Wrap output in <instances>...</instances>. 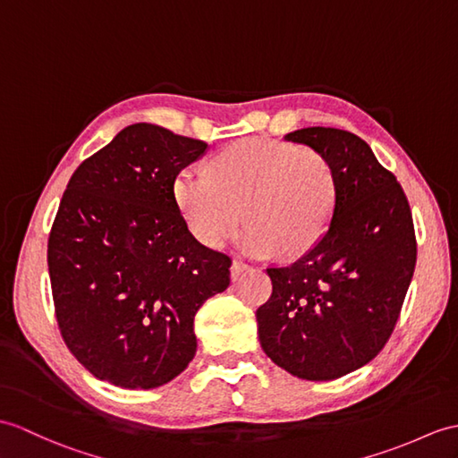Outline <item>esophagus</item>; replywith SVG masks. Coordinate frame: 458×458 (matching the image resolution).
Listing matches in <instances>:
<instances>
[{"label":"esophagus","instance_id":"34e87169","mask_svg":"<svg viewBox=\"0 0 458 458\" xmlns=\"http://www.w3.org/2000/svg\"><path fill=\"white\" fill-rule=\"evenodd\" d=\"M243 271H248V265L243 263V261L233 259V261H232V267H230V277H232V281H236Z\"/></svg>","mask_w":458,"mask_h":458}]
</instances>
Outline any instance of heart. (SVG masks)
<instances>
[{"label":"heart","instance_id":"1","mask_svg":"<svg viewBox=\"0 0 458 458\" xmlns=\"http://www.w3.org/2000/svg\"><path fill=\"white\" fill-rule=\"evenodd\" d=\"M174 199L189 230L222 248L242 222L250 253L293 261L322 242L334 220L337 185L327 159L308 148L246 138L210 156L203 177L181 174Z\"/></svg>","mask_w":458,"mask_h":458}]
</instances>
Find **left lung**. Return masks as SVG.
Here are the masks:
<instances>
[{"mask_svg": "<svg viewBox=\"0 0 458 458\" xmlns=\"http://www.w3.org/2000/svg\"><path fill=\"white\" fill-rule=\"evenodd\" d=\"M284 140L327 159L337 200L310 253L267 269L273 293L255 312L259 344L286 373L334 380L373 360L398 322L418 253L411 210L359 136L310 126Z\"/></svg>", "mask_w": 458, "mask_h": 458, "instance_id": "8db88e82", "label": "left lung"}]
</instances>
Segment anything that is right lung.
<instances>
[{
    "instance_id": "1",
    "label": "right lung",
    "mask_w": 458,
    "mask_h": 458,
    "mask_svg": "<svg viewBox=\"0 0 458 458\" xmlns=\"http://www.w3.org/2000/svg\"><path fill=\"white\" fill-rule=\"evenodd\" d=\"M207 142L136 123L80 164L48 236L60 334L93 377L156 388L197 351L195 314L228 289V255L189 232L175 199L181 169Z\"/></svg>"
}]
</instances>
